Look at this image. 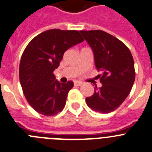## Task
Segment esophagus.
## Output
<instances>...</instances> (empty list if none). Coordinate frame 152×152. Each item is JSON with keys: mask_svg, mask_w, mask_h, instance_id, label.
<instances>
[{"mask_svg": "<svg viewBox=\"0 0 152 152\" xmlns=\"http://www.w3.org/2000/svg\"><path fill=\"white\" fill-rule=\"evenodd\" d=\"M82 85V82H79V81H76V82H74V85H76V86H81Z\"/></svg>", "mask_w": 152, "mask_h": 152, "instance_id": "34e87169", "label": "esophagus"}]
</instances>
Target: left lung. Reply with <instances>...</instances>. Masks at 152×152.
<instances>
[{
	"mask_svg": "<svg viewBox=\"0 0 152 152\" xmlns=\"http://www.w3.org/2000/svg\"><path fill=\"white\" fill-rule=\"evenodd\" d=\"M93 51L102 83L91 97L88 107L102 113L115 110L129 96L135 79L134 62L129 48L116 37L102 30L79 31Z\"/></svg>",
	"mask_w": 152,
	"mask_h": 152,
	"instance_id": "obj_1",
	"label": "left lung"
}]
</instances>
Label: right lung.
Returning <instances> with one entry per match:
<instances>
[{
    "label": "right lung",
    "mask_w": 152,
    "mask_h": 152,
    "mask_svg": "<svg viewBox=\"0 0 152 152\" xmlns=\"http://www.w3.org/2000/svg\"><path fill=\"white\" fill-rule=\"evenodd\" d=\"M84 41L76 30L53 29L35 37L23 53L19 78L23 94L31 107L45 116H53L64 108L73 82L61 83L53 71L64 52Z\"/></svg>",
    "instance_id": "obj_1"
}]
</instances>
